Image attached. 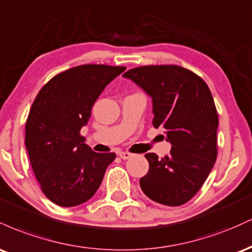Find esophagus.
Segmentation results:
<instances>
[{
  "mask_svg": "<svg viewBox=\"0 0 252 252\" xmlns=\"http://www.w3.org/2000/svg\"><path fill=\"white\" fill-rule=\"evenodd\" d=\"M118 156H120L121 158H123V160H128V158H131L132 154L129 152H118Z\"/></svg>",
  "mask_w": 252,
  "mask_h": 252,
  "instance_id": "1",
  "label": "esophagus"
}]
</instances>
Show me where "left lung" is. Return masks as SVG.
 I'll return each instance as SVG.
<instances>
[{"mask_svg":"<svg viewBox=\"0 0 252 252\" xmlns=\"http://www.w3.org/2000/svg\"><path fill=\"white\" fill-rule=\"evenodd\" d=\"M153 99V126L172 144L169 155L146 154L149 170L140 179L143 193L166 206L194 196L209 176L217 154L218 112L207 84L178 65H148L123 74Z\"/></svg>","mask_w":252,"mask_h":252,"instance_id":"1","label":"left lung"}]
</instances>
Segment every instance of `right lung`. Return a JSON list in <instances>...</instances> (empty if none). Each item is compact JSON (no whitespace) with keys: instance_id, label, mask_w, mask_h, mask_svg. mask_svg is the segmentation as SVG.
<instances>
[{"instance_id":"1","label":"right lung","mask_w":252,"mask_h":252,"mask_svg":"<svg viewBox=\"0 0 252 252\" xmlns=\"http://www.w3.org/2000/svg\"><path fill=\"white\" fill-rule=\"evenodd\" d=\"M124 66L88 63L57 74L40 90L26 122V148L43 194L72 207L88 201L102 184L115 153H96L80 135L105 86Z\"/></svg>"}]
</instances>
